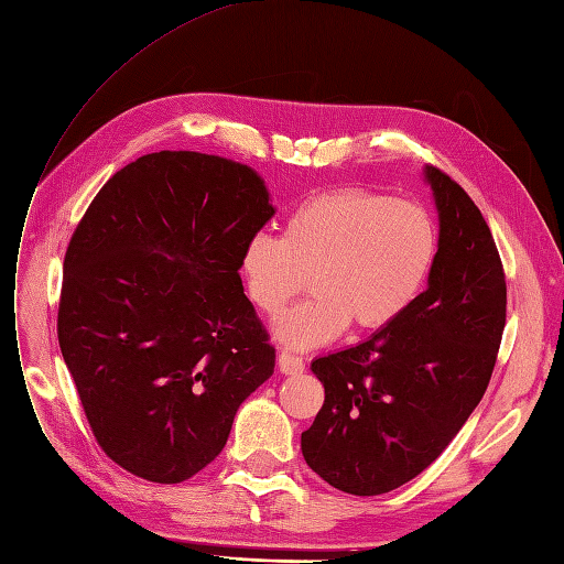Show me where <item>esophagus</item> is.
<instances>
[{
    "instance_id": "obj_1",
    "label": "esophagus",
    "mask_w": 564,
    "mask_h": 564,
    "mask_svg": "<svg viewBox=\"0 0 564 564\" xmlns=\"http://www.w3.org/2000/svg\"><path fill=\"white\" fill-rule=\"evenodd\" d=\"M276 360H279V370L283 375H300L304 370V360L293 354H288V351H281Z\"/></svg>"
}]
</instances>
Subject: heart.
<instances>
[{
    "mask_svg": "<svg viewBox=\"0 0 564 564\" xmlns=\"http://www.w3.org/2000/svg\"><path fill=\"white\" fill-rule=\"evenodd\" d=\"M438 229L420 204L368 189L323 192L300 204L281 239L258 234L239 262L246 297L264 316L304 290L312 300L283 314L274 335L290 349H312L358 333L387 330L424 290Z\"/></svg>",
    "mask_w": 564,
    "mask_h": 564,
    "instance_id": "b5f03b06",
    "label": "heart"
}]
</instances>
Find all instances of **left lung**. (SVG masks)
Returning a JSON list of instances; mask_svg holds the SVG:
<instances>
[{
	"instance_id": "1",
	"label": "left lung",
	"mask_w": 564,
	"mask_h": 564,
	"mask_svg": "<svg viewBox=\"0 0 564 564\" xmlns=\"http://www.w3.org/2000/svg\"><path fill=\"white\" fill-rule=\"evenodd\" d=\"M438 208L429 288L391 328L312 362L325 389L302 433L308 468L356 497L416 478L441 457L492 377L506 276L482 213L449 175L424 169Z\"/></svg>"
}]
</instances>
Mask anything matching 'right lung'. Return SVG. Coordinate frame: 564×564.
Returning a JSON list of instances; mask_svg holds the SVG:
<instances>
[{"label":"right lung","instance_id":"1","mask_svg":"<svg viewBox=\"0 0 564 564\" xmlns=\"http://www.w3.org/2000/svg\"><path fill=\"white\" fill-rule=\"evenodd\" d=\"M274 213L250 166L166 150L117 171L72 234L61 351L98 445L129 474L196 476L274 375L239 274Z\"/></svg>","mask_w":564,"mask_h":564}]
</instances>
